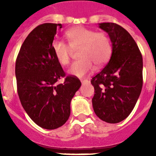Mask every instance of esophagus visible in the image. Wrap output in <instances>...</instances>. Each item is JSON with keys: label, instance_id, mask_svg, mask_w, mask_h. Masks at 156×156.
I'll use <instances>...</instances> for the list:
<instances>
[{"label": "esophagus", "instance_id": "esophagus-1", "mask_svg": "<svg viewBox=\"0 0 156 156\" xmlns=\"http://www.w3.org/2000/svg\"><path fill=\"white\" fill-rule=\"evenodd\" d=\"M81 83H89V81L87 79H81Z\"/></svg>", "mask_w": 156, "mask_h": 156}]
</instances>
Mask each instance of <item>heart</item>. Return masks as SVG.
I'll list each match as a JSON object with an SVG mask.
<instances>
[{"label":"heart","mask_w":156,"mask_h":156,"mask_svg":"<svg viewBox=\"0 0 156 156\" xmlns=\"http://www.w3.org/2000/svg\"><path fill=\"white\" fill-rule=\"evenodd\" d=\"M69 44L64 41L55 40L52 49L55 57L61 66H68L70 62L72 49L79 48V60L73 62L69 73L77 77H83L93 69L94 64L98 67L108 61L112 52V42L108 34L96 32L84 27H76L66 32Z\"/></svg>","instance_id":"obj_1"}]
</instances>
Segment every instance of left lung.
Returning a JSON list of instances; mask_svg holds the SVG:
<instances>
[{"label":"left lung","mask_w":156,"mask_h":156,"mask_svg":"<svg viewBox=\"0 0 156 156\" xmlns=\"http://www.w3.org/2000/svg\"><path fill=\"white\" fill-rule=\"evenodd\" d=\"M111 40L112 52L107 66L93 77L92 105L96 116L118 123L130 114L143 87V56L130 34L112 23L99 24Z\"/></svg>","instance_id":"obj_1"}]
</instances>
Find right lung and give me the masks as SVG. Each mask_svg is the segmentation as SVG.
<instances>
[{
    "label": "right lung",
    "instance_id": "add662e5",
    "mask_svg": "<svg viewBox=\"0 0 156 156\" xmlns=\"http://www.w3.org/2000/svg\"><path fill=\"white\" fill-rule=\"evenodd\" d=\"M61 24L44 23L24 40L16 60L17 89L21 104L30 119L40 127L55 129L70 115V102L81 82L67 76L55 57L52 44ZM61 77L62 84H56Z\"/></svg>",
    "mask_w": 156,
    "mask_h": 156
}]
</instances>
